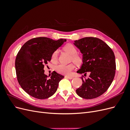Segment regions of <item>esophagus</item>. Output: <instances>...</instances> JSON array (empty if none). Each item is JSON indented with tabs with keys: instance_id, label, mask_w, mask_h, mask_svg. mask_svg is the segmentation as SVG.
Masks as SVG:
<instances>
[{
	"instance_id": "34e87169",
	"label": "esophagus",
	"mask_w": 130,
	"mask_h": 130,
	"mask_svg": "<svg viewBox=\"0 0 130 130\" xmlns=\"http://www.w3.org/2000/svg\"><path fill=\"white\" fill-rule=\"evenodd\" d=\"M66 77H67V78H69V79H72V78H73V76H66Z\"/></svg>"
}]
</instances>
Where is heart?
I'll use <instances>...</instances> for the list:
<instances>
[{
	"instance_id": "b5f03b06",
	"label": "heart",
	"mask_w": 130,
	"mask_h": 130,
	"mask_svg": "<svg viewBox=\"0 0 130 130\" xmlns=\"http://www.w3.org/2000/svg\"><path fill=\"white\" fill-rule=\"evenodd\" d=\"M63 50L66 52L72 55V60L76 64H80L82 62V59L76 54L77 51L76 48L73 45L71 44H68L65 45L63 48ZM57 51H55L53 53L52 56V60L53 61H56L57 58ZM74 68L73 64H59L55 67V69L56 71L64 75H70L72 71Z\"/></svg>"
}]
</instances>
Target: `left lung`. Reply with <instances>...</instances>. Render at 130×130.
<instances>
[{
    "label": "left lung",
    "instance_id": "8db88e82",
    "mask_svg": "<svg viewBox=\"0 0 130 130\" xmlns=\"http://www.w3.org/2000/svg\"><path fill=\"white\" fill-rule=\"evenodd\" d=\"M74 44L82 54V64L77 73H89L81 77L82 85L76 90L77 95L86 99L101 95L111 86L116 73L115 56L111 48L99 38L85 37Z\"/></svg>",
    "mask_w": 130,
    "mask_h": 130
}]
</instances>
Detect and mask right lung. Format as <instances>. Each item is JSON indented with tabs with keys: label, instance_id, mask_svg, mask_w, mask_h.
I'll return each instance as SVG.
<instances>
[{
	"label": "right lung",
	"instance_id": "right-lung-1",
	"mask_svg": "<svg viewBox=\"0 0 130 130\" xmlns=\"http://www.w3.org/2000/svg\"><path fill=\"white\" fill-rule=\"evenodd\" d=\"M66 42L48 37H37L27 41L17 54L15 61L17 80L22 89L31 96L45 99L56 92L64 76L54 71L49 77L44 74L45 64L53 53Z\"/></svg>",
	"mask_w": 130,
	"mask_h": 130
}]
</instances>
